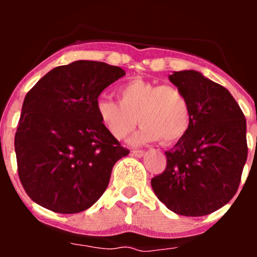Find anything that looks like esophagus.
Here are the masks:
<instances>
[{
    "instance_id": "esophagus-1",
    "label": "esophagus",
    "mask_w": 257,
    "mask_h": 257,
    "mask_svg": "<svg viewBox=\"0 0 257 257\" xmlns=\"http://www.w3.org/2000/svg\"><path fill=\"white\" fill-rule=\"evenodd\" d=\"M131 154H133L134 157H138V158H142V157L145 154V152H144V151H133V152H131Z\"/></svg>"
}]
</instances>
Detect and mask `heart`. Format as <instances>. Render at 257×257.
<instances>
[{
  "label": "heart",
  "instance_id": "b5f03b06",
  "mask_svg": "<svg viewBox=\"0 0 257 257\" xmlns=\"http://www.w3.org/2000/svg\"><path fill=\"white\" fill-rule=\"evenodd\" d=\"M118 101L97 97L95 110L108 134L123 140L142 124L135 143L162 140L166 144L178 142L188 133L192 108L181 88L160 86L143 78H134L117 88Z\"/></svg>",
  "mask_w": 257,
  "mask_h": 257
}]
</instances>
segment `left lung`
<instances>
[{
	"label": "left lung",
	"instance_id": "1",
	"mask_svg": "<svg viewBox=\"0 0 257 257\" xmlns=\"http://www.w3.org/2000/svg\"><path fill=\"white\" fill-rule=\"evenodd\" d=\"M169 79L189 99V130L166 151L167 166L152 179L156 196L183 216H205L237 193L247 160L246 118L230 92L197 70Z\"/></svg>",
	"mask_w": 257,
	"mask_h": 257
}]
</instances>
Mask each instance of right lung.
<instances>
[{
	"label": "right lung",
	"instance_id": "obj_1",
	"mask_svg": "<svg viewBox=\"0 0 257 257\" xmlns=\"http://www.w3.org/2000/svg\"><path fill=\"white\" fill-rule=\"evenodd\" d=\"M103 61L51 69L24 97L15 153L22 185L37 205L77 213L103 196L113 166L130 152L100 123L95 101L124 76Z\"/></svg>",
	"mask_w": 257,
	"mask_h": 257
}]
</instances>
